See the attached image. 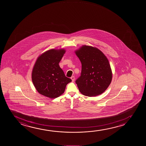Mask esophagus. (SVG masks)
Wrapping results in <instances>:
<instances>
[{
  "mask_svg": "<svg viewBox=\"0 0 146 146\" xmlns=\"http://www.w3.org/2000/svg\"><path fill=\"white\" fill-rule=\"evenodd\" d=\"M71 80H72V82H74V80H75V77L74 76H72L71 77Z\"/></svg>",
  "mask_w": 146,
  "mask_h": 146,
  "instance_id": "1",
  "label": "esophagus"
}]
</instances>
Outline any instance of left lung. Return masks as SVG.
Wrapping results in <instances>:
<instances>
[{
	"instance_id": "left-lung-1",
	"label": "left lung",
	"mask_w": 146,
	"mask_h": 146,
	"mask_svg": "<svg viewBox=\"0 0 146 146\" xmlns=\"http://www.w3.org/2000/svg\"><path fill=\"white\" fill-rule=\"evenodd\" d=\"M75 52L82 64L81 76L76 80L80 92L89 97L102 94L112 81L108 59L101 51L92 46L83 45Z\"/></svg>"
}]
</instances>
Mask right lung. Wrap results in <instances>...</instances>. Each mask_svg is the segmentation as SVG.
Instances as JSON below:
<instances>
[{"instance_id": "right-lung-1", "label": "right lung", "mask_w": 146, "mask_h": 146, "mask_svg": "<svg viewBox=\"0 0 146 146\" xmlns=\"http://www.w3.org/2000/svg\"><path fill=\"white\" fill-rule=\"evenodd\" d=\"M65 52L64 49H52L38 57L32 70V80L39 93L48 98H57L72 81L59 65Z\"/></svg>"}]
</instances>
